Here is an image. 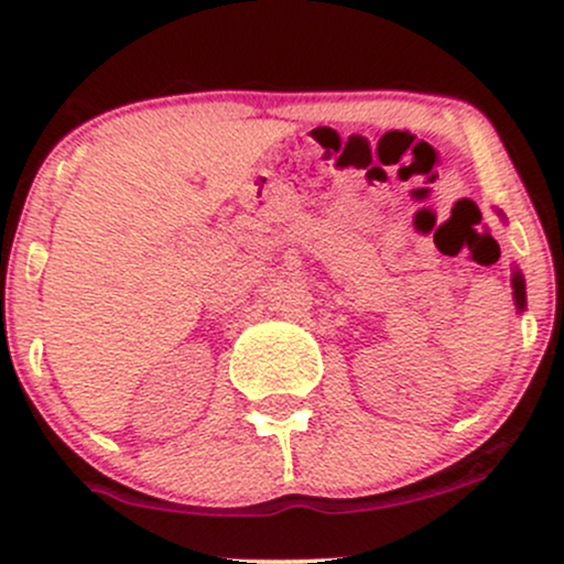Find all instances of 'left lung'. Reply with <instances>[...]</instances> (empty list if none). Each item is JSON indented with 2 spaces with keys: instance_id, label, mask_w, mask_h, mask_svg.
Wrapping results in <instances>:
<instances>
[{
  "instance_id": "obj_1",
  "label": "left lung",
  "mask_w": 564,
  "mask_h": 564,
  "mask_svg": "<svg viewBox=\"0 0 564 564\" xmlns=\"http://www.w3.org/2000/svg\"><path fill=\"white\" fill-rule=\"evenodd\" d=\"M498 217L503 219L501 212H498ZM511 294H514V304H517V313H525L528 307V300H525V278H522L520 268H514V273H511Z\"/></svg>"
}]
</instances>
